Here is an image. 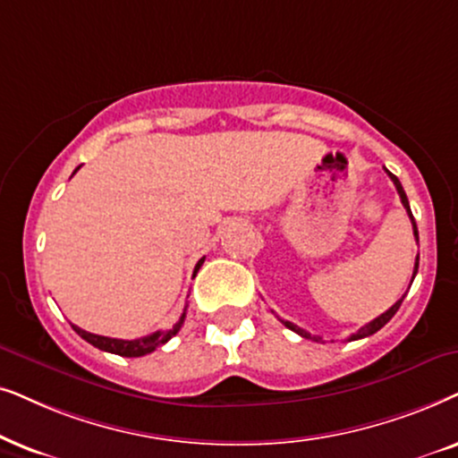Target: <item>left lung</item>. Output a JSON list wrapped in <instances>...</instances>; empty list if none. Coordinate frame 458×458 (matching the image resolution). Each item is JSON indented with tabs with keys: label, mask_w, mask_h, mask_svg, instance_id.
I'll return each mask as SVG.
<instances>
[{
	"label": "left lung",
	"mask_w": 458,
	"mask_h": 458,
	"mask_svg": "<svg viewBox=\"0 0 458 458\" xmlns=\"http://www.w3.org/2000/svg\"><path fill=\"white\" fill-rule=\"evenodd\" d=\"M386 172H387V169H386ZM387 175H389V178H392L394 186H395V191H398V194H400V200H402V205H404V209H406V213H408V217H411V222H412V233H414V239H417V242H419V230H417V222H414V217H412V211H411V205H408V199H406V192H404V188H402L400 180L395 178V175H394L392 172H387ZM417 270H419V255H417V261H414V272H412V280H414V276H417ZM402 300H404V297H402ZM402 300L395 301L394 306L387 310V312H383L381 316H377L375 320H370L369 325H364V327L360 328V331H358V333H353L352 337H350V341H356V339L369 337V335H373V333L379 331V328L386 327L387 322L394 318V314L398 312V310H400V306H402ZM284 327H289L291 331H295L297 335H301V337H306V339H314V341H320V337H312V335H310L308 331H303V328L295 327V325H291V322H284Z\"/></svg>",
	"instance_id": "obj_1"
}]
</instances>
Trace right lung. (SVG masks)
Returning a JSON list of instances; mask_svg holds the SVG:
<instances>
[{"label":"right lung","mask_w":458,"mask_h":458,"mask_svg":"<svg viewBox=\"0 0 458 458\" xmlns=\"http://www.w3.org/2000/svg\"><path fill=\"white\" fill-rule=\"evenodd\" d=\"M79 169V167H77ZM75 169V172H77ZM72 172V174H75ZM203 259H199V264L194 266V274L192 276H197L199 267L203 266ZM184 318H186V310L184 314L180 316V320L175 322L174 328H167V331H157L152 335H146V337H140V339H131V341H125V339H113V337H102V335H94V333H88L83 331V328H79L72 325V328H75V333L79 335V337H83L88 344H91L94 347H98V350L102 352H111V353H117V356H125V358H140V356H146V353L155 352L157 347H161L163 344H167L169 339L174 337L175 333L180 331L182 325H184Z\"/></svg>","instance_id":"obj_1"}]
</instances>
